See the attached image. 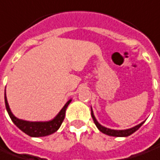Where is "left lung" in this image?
Segmentation results:
<instances>
[{"label": "left lung", "mask_w": 160, "mask_h": 160, "mask_svg": "<svg viewBox=\"0 0 160 160\" xmlns=\"http://www.w3.org/2000/svg\"><path fill=\"white\" fill-rule=\"evenodd\" d=\"M91 116H92V118H93V120H94L95 124L97 126V128L100 130L102 133H103V134H105V135H110V136H116V137H127V136H128V135H132L133 133H135L136 130L139 129V128H141V126L145 122V121H142L140 124L136 125L135 127H133V128H128V129H111V128H105V127L102 126V125L97 121V118L95 117V115H94L92 107H91Z\"/></svg>", "instance_id": "obj_1"}]
</instances>
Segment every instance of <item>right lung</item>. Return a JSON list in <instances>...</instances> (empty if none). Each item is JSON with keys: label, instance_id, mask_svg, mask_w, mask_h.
<instances>
[{"label": "right lung", "instance_id": "right-lung-1", "mask_svg": "<svg viewBox=\"0 0 160 160\" xmlns=\"http://www.w3.org/2000/svg\"><path fill=\"white\" fill-rule=\"evenodd\" d=\"M5 105L8 112L9 117L11 120L21 131H23L26 135L32 137H42V136H47V135L54 134L57 132L60 126L62 125L64 116H65V111L72 102V99H69L66 103L63 105V107L61 109V111L57 114V116L51 120L48 121H28V120H24L21 118H17L14 114L12 113L9 105H8L7 97H6V89H5Z\"/></svg>", "mask_w": 160, "mask_h": 160}]
</instances>
